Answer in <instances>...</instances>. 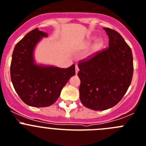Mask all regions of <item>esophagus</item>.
I'll list each match as a JSON object with an SVG mask.
<instances>
[{
    "label": "esophagus",
    "mask_w": 146,
    "mask_h": 146,
    "mask_svg": "<svg viewBox=\"0 0 146 146\" xmlns=\"http://www.w3.org/2000/svg\"><path fill=\"white\" fill-rule=\"evenodd\" d=\"M78 71H79V68H78V65H76V74L78 73Z\"/></svg>",
    "instance_id": "esophagus-1"
}]
</instances>
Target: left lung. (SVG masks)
Returning <instances> with one entry per match:
<instances>
[{"mask_svg":"<svg viewBox=\"0 0 146 146\" xmlns=\"http://www.w3.org/2000/svg\"><path fill=\"white\" fill-rule=\"evenodd\" d=\"M103 29L108 35L109 46L78 64L80 100L94 111H104L117 104L127 92L133 75L130 47L119 33Z\"/></svg>","mask_w":146,"mask_h":146,"instance_id":"obj_1","label":"left lung"}]
</instances>
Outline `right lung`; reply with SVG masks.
I'll return each mask as SVG.
<instances>
[{"mask_svg":"<svg viewBox=\"0 0 146 146\" xmlns=\"http://www.w3.org/2000/svg\"><path fill=\"white\" fill-rule=\"evenodd\" d=\"M47 33L35 28L14 47L10 67L15 91L25 104L32 107H48L56 102L62 89L76 74L75 65L68 68L35 64L33 51Z\"/></svg>","mask_w":146,"mask_h":146,"instance_id":"right-lung-1","label":"right lung"}]
</instances>
